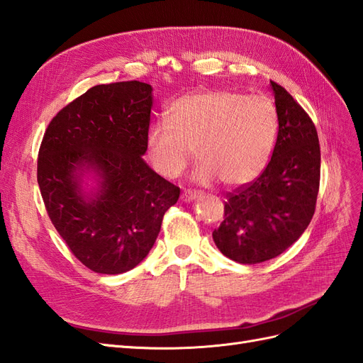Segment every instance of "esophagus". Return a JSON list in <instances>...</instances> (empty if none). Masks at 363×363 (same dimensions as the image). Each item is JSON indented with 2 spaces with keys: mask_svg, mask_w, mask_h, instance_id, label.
<instances>
[{
  "mask_svg": "<svg viewBox=\"0 0 363 363\" xmlns=\"http://www.w3.org/2000/svg\"><path fill=\"white\" fill-rule=\"evenodd\" d=\"M199 198V193H196V191H184L182 194H181V199H182V202H193V201H196Z\"/></svg>",
  "mask_w": 363,
  "mask_h": 363,
  "instance_id": "1",
  "label": "esophagus"
}]
</instances>
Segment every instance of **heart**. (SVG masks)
Returning a JSON list of instances; mask_svg holds the SVG:
<instances>
[{
	"mask_svg": "<svg viewBox=\"0 0 363 363\" xmlns=\"http://www.w3.org/2000/svg\"><path fill=\"white\" fill-rule=\"evenodd\" d=\"M167 117L147 132L150 164L167 179L178 178L196 150L202 162L193 173L196 184L220 179L230 189L243 187L267 167L278 137L275 105L263 96L196 92L176 100Z\"/></svg>",
	"mask_w": 363,
	"mask_h": 363,
	"instance_id": "heart-1",
	"label": "heart"
}]
</instances>
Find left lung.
I'll return each mask as SVG.
<instances>
[{
  "mask_svg": "<svg viewBox=\"0 0 363 363\" xmlns=\"http://www.w3.org/2000/svg\"><path fill=\"white\" fill-rule=\"evenodd\" d=\"M278 137L257 181L228 196L225 219L213 239L243 264L267 262L291 247L312 220L319 190L320 150L313 121L294 97L271 82Z\"/></svg>",
  "mask_w": 363,
  "mask_h": 363,
  "instance_id": "8db88e82",
  "label": "left lung"
}]
</instances>
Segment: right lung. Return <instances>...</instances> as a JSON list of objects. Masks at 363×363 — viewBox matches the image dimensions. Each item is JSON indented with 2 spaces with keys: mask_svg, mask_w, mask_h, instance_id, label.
Returning a JSON list of instances; mask_svg holds the SVG:
<instances>
[{
  "mask_svg": "<svg viewBox=\"0 0 363 363\" xmlns=\"http://www.w3.org/2000/svg\"><path fill=\"white\" fill-rule=\"evenodd\" d=\"M153 88L118 82L89 88L48 124L38 160L47 213L91 271L117 275L147 257L179 189L143 160Z\"/></svg>",
  "mask_w": 363,
  "mask_h": 363,
  "instance_id": "obj_1",
  "label": "right lung"
}]
</instances>
